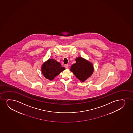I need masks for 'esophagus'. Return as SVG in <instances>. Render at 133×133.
<instances>
[{
    "mask_svg": "<svg viewBox=\"0 0 133 133\" xmlns=\"http://www.w3.org/2000/svg\"><path fill=\"white\" fill-rule=\"evenodd\" d=\"M64 67H65V68H66V69H67V68H68V67H69V65H68V64H65V65H64Z\"/></svg>",
    "mask_w": 133,
    "mask_h": 133,
    "instance_id": "obj_1",
    "label": "esophagus"
}]
</instances>
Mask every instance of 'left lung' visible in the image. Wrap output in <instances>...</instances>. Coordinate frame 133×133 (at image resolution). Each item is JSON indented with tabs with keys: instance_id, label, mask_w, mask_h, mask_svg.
Wrapping results in <instances>:
<instances>
[{
	"instance_id": "obj_1",
	"label": "left lung",
	"mask_w": 133,
	"mask_h": 133,
	"mask_svg": "<svg viewBox=\"0 0 133 133\" xmlns=\"http://www.w3.org/2000/svg\"><path fill=\"white\" fill-rule=\"evenodd\" d=\"M75 64L71 66V71L76 77L83 82L92 75L93 66L91 63L81 57L77 58Z\"/></svg>"
}]
</instances>
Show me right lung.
<instances>
[{
  "mask_svg": "<svg viewBox=\"0 0 133 133\" xmlns=\"http://www.w3.org/2000/svg\"><path fill=\"white\" fill-rule=\"evenodd\" d=\"M64 69L65 68L62 67L59 62L53 59H48L42 67L43 75L49 80H52Z\"/></svg>",
  "mask_w": 133,
  "mask_h": 133,
  "instance_id": "1",
  "label": "right lung"
}]
</instances>
